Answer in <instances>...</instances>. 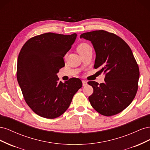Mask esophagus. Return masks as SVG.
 Wrapping results in <instances>:
<instances>
[{"mask_svg": "<svg viewBox=\"0 0 150 150\" xmlns=\"http://www.w3.org/2000/svg\"><path fill=\"white\" fill-rule=\"evenodd\" d=\"M82 82H83V86H86V85L88 84V82H87V81H86L83 80Z\"/></svg>", "mask_w": 150, "mask_h": 150, "instance_id": "34e87169", "label": "esophagus"}]
</instances>
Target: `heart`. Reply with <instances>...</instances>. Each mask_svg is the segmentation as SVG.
Here are the masks:
<instances>
[{
	"instance_id": "b5f03b06",
	"label": "heart",
	"mask_w": 150,
	"mask_h": 150,
	"mask_svg": "<svg viewBox=\"0 0 150 150\" xmlns=\"http://www.w3.org/2000/svg\"><path fill=\"white\" fill-rule=\"evenodd\" d=\"M89 49H91V47L87 43H81L78 46V48H77L79 54L83 53Z\"/></svg>"
}]
</instances>
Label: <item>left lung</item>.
Instances as JSON below:
<instances>
[{"label":"left lung","mask_w":150,"mask_h":150,"mask_svg":"<svg viewBox=\"0 0 150 150\" xmlns=\"http://www.w3.org/2000/svg\"><path fill=\"white\" fill-rule=\"evenodd\" d=\"M80 38L91 42L96 52L94 67L105 74L104 83H88L94 89L88 98L91 105L104 116L118 114L138 91L139 70L132 51L119 36L103 30L83 33Z\"/></svg>","instance_id":"1"}]
</instances>
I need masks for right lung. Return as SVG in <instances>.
Here are the masks:
<instances>
[{"label": "right lung", "mask_w": 150, "mask_h": 150, "mask_svg": "<svg viewBox=\"0 0 150 150\" xmlns=\"http://www.w3.org/2000/svg\"><path fill=\"white\" fill-rule=\"evenodd\" d=\"M77 37L45 33L29 39L18 56L17 79L26 103L35 114L48 119L60 116L82 87L79 78L63 83L57 73L65 66L63 57Z\"/></svg>", "instance_id": "obj_1"}]
</instances>
